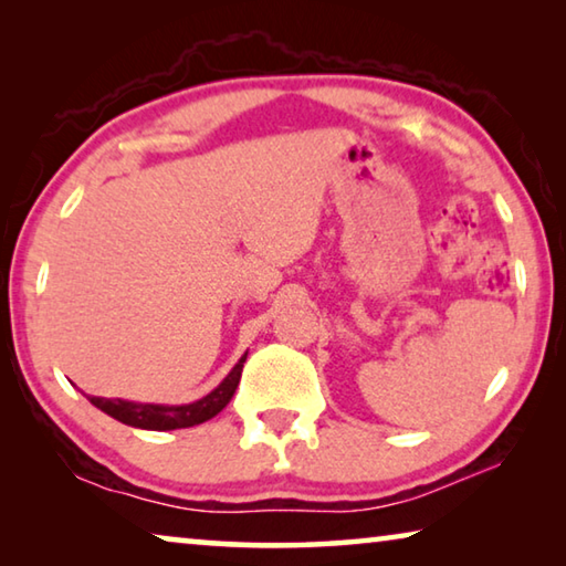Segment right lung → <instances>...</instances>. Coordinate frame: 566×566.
I'll list each match as a JSON object with an SVG mask.
<instances>
[{"label":"right lung","mask_w":566,"mask_h":566,"mask_svg":"<svg viewBox=\"0 0 566 566\" xmlns=\"http://www.w3.org/2000/svg\"><path fill=\"white\" fill-rule=\"evenodd\" d=\"M247 361V354H242L232 371L219 381V385L205 395L202 399L189 401V405H142V401L129 399H104V397H87L94 407L102 409L104 415L122 421V424L137 427V429H151V432H169V429H187L202 421L217 417L229 399L234 397V389L242 377V367Z\"/></svg>","instance_id":"right-lung-1"}]
</instances>
